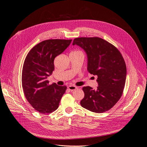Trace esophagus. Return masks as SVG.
Here are the masks:
<instances>
[{
    "label": "esophagus",
    "instance_id": "esophagus-1",
    "mask_svg": "<svg viewBox=\"0 0 147 147\" xmlns=\"http://www.w3.org/2000/svg\"><path fill=\"white\" fill-rule=\"evenodd\" d=\"M68 90H71V91H73V90H74L77 89L78 87L74 86H69L68 87Z\"/></svg>",
    "mask_w": 147,
    "mask_h": 147
}]
</instances>
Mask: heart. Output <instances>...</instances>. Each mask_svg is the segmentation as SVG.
Wrapping results in <instances>:
<instances>
[{
	"label": "heart",
	"mask_w": 147,
	"mask_h": 147,
	"mask_svg": "<svg viewBox=\"0 0 147 147\" xmlns=\"http://www.w3.org/2000/svg\"><path fill=\"white\" fill-rule=\"evenodd\" d=\"M73 52H79V51H73Z\"/></svg>",
	"instance_id": "heart-1"
}]
</instances>
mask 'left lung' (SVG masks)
Listing matches in <instances>:
<instances>
[{"label": "left lung", "mask_w": 147, "mask_h": 147, "mask_svg": "<svg viewBox=\"0 0 147 147\" xmlns=\"http://www.w3.org/2000/svg\"><path fill=\"white\" fill-rule=\"evenodd\" d=\"M75 45L86 52L88 72L98 76L96 90L83 87L85 95L80 105L93 112L107 111L122 95L126 78L125 60L114 46L101 38H76Z\"/></svg>", "instance_id": "left-lung-1"}]
</instances>
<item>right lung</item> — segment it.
Listing matches in <instances>:
<instances>
[{
    "label": "right lung",
    "instance_id": "1",
    "mask_svg": "<svg viewBox=\"0 0 147 147\" xmlns=\"http://www.w3.org/2000/svg\"><path fill=\"white\" fill-rule=\"evenodd\" d=\"M71 40H48L40 42L28 53L22 72V86L27 101L36 111L50 113L59 107L67 87L47 80L54 69V60L70 45Z\"/></svg>",
    "mask_w": 147,
    "mask_h": 147
}]
</instances>
